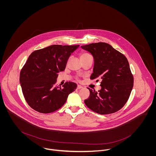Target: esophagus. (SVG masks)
<instances>
[{"label":"esophagus","mask_w":156,"mask_h":156,"mask_svg":"<svg viewBox=\"0 0 156 156\" xmlns=\"http://www.w3.org/2000/svg\"><path fill=\"white\" fill-rule=\"evenodd\" d=\"M82 88H83V87H82V86H80V85H77V89H82Z\"/></svg>","instance_id":"obj_1"}]
</instances>
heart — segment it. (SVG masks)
Returning a JSON list of instances; mask_svg holds the SVG:
<instances>
[{
  "label": "heart",
  "instance_id": "b5f03b06",
  "mask_svg": "<svg viewBox=\"0 0 156 156\" xmlns=\"http://www.w3.org/2000/svg\"><path fill=\"white\" fill-rule=\"evenodd\" d=\"M90 56V55L88 54V53H82L80 55V58H85V57H87V56Z\"/></svg>",
  "mask_w": 156,
  "mask_h": 156
}]
</instances>
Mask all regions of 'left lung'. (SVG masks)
Here are the masks:
<instances>
[{
    "instance_id": "obj_1",
    "label": "left lung",
    "mask_w": 156,
    "mask_h": 156,
    "mask_svg": "<svg viewBox=\"0 0 156 156\" xmlns=\"http://www.w3.org/2000/svg\"><path fill=\"white\" fill-rule=\"evenodd\" d=\"M81 47L94 58L93 73L90 79H101V88L98 92L88 88L90 95L85 100L86 106L101 115L119 111L127 101L133 87V77L127 59L106 43Z\"/></svg>"
}]
</instances>
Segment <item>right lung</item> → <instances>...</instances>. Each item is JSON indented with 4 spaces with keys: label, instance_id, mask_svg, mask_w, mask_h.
Listing matches in <instances>:
<instances>
[{
    "label": "right lung",
    "instance_id": "obj_1",
    "mask_svg": "<svg viewBox=\"0 0 156 156\" xmlns=\"http://www.w3.org/2000/svg\"><path fill=\"white\" fill-rule=\"evenodd\" d=\"M79 47L52 45L30 54L20 74L23 94L30 108L48 113L66 103L77 84L69 82L63 88L56 85L58 73L65 69L69 57Z\"/></svg>",
    "mask_w": 156,
    "mask_h": 156
}]
</instances>
